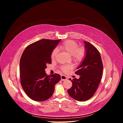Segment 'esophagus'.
<instances>
[{"label":"esophagus","instance_id":"obj_1","mask_svg":"<svg viewBox=\"0 0 123 123\" xmlns=\"http://www.w3.org/2000/svg\"><path fill=\"white\" fill-rule=\"evenodd\" d=\"M61 79L62 81H65L67 79V77L66 76L64 75H62L61 76Z\"/></svg>","mask_w":123,"mask_h":123}]
</instances>
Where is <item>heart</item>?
Returning <instances> with one entry per match:
<instances>
[{
  "instance_id": "obj_1",
  "label": "heart",
  "mask_w": 123,
  "mask_h": 123,
  "mask_svg": "<svg viewBox=\"0 0 123 123\" xmlns=\"http://www.w3.org/2000/svg\"><path fill=\"white\" fill-rule=\"evenodd\" d=\"M58 49L71 55L73 59L76 62H81L85 56V49L82 48H78V44L73 40H68L64 42L58 47ZM57 52V49H55L51 52V58L54 59ZM73 68V66L71 65H64L61 67V69L63 72L67 73L68 70L72 69Z\"/></svg>"
}]
</instances>
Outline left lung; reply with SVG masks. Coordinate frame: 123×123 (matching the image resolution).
I'll list each match as a JSON object with an SVG mask.
<instances>
[{"instance_id": "left-lung-1", "label": "left lung", "mask_w": 123, "mask_h": 123, "mask_svg": "<svg viewBox=\"0 0 123 123\" xmlns=\"http://www.w3.org/2000/svg\"><path fill=\"white\" fill-rule=\"evenodd\" d=\"M85 56L75 74L79 79L69 80L73 86L68 90L69 95L78 101L90 99L95 93L101 80L103 63L100 52L92 44L84 41Z\"/></svg>"}]
</instances>
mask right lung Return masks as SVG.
<instances>
[{"instance_id":"1","label":"right lung","mask_w":123,"mask_h":123,"mask_svg":"<svg viewBox=\"0 0 123 123\" xmlns=\"http://www.w3.org/2000/svg\"><path fill=\"white\" fill-rule=\"evenodd\" d=\"M61 40L41 39L29 45L20 61V83L26 94L36 101L50 98L56 84L61 79L59 74L48 75L45 69L51 62V54Z\"/></svg>"}]
</instances>
